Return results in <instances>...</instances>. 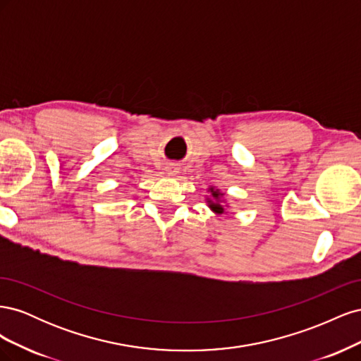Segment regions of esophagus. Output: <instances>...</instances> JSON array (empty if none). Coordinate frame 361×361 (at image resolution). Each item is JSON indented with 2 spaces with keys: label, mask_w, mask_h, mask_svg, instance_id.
<instances>
[{
  "label": "esophagus",
  "mask_w": 361,
  "mask_h": 361,
  "mask_svg": "<svg viewBox=\"0 0 361 361\" xmlns=\"http://www.w3.org/2000/svg\"><path fill=\"white\" fill-rule=\"evenodd\" d=\"M178 170H179V167L176 166V164H170V166L167 167V174L169 176H176Z\"/></svg>",
  "instance_id": "obj_1"
}]
</instances>
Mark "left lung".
Returning a JSON list of instances; mask_svg holds the SVG:
<instances>
[{"label":"left lung","instance_id":"obj_1","mask_svg":"<svg viewBox=\"0 0 361 361\" xmlns=\"http://www.w3.org/2000/svg\"><path fill=\"white\" fill-rule=\"evenodd\" d=\"M207 192H211V197L206 199V203L207 206L211 207V211L216 215H221V214H226V207L227 204L226 200H224V192H221L220 190H216L215 187H209L207 188Z\"/></svg>","mask_w":361,"mask_h":361}]
</instances>
